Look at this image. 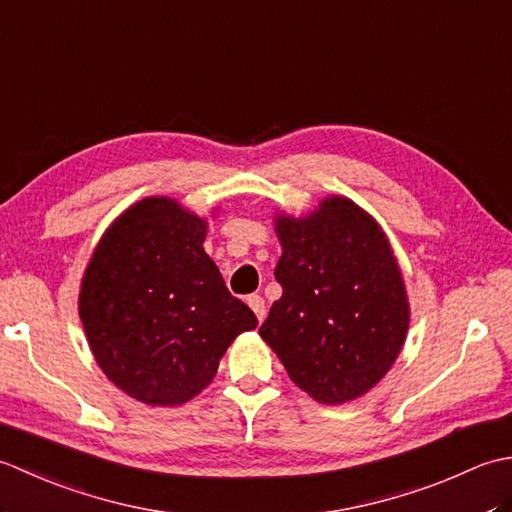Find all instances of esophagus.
Wrapping results in <instances>:
<instances>
[{
  "mask_svg": "<svg viewBox=\"0 0 512 512\" xmlns=\"http://www.w3.org/2000/svg\"><path fill=\"white\" fill-rule=\"evenodd\" d=\"M248 306H250V310H253V312L257 314L259 321H264V317H266V303H264L262 297H259V295H250V297H248Z\"/></svg>",
  "mask_w": 512,
  "mask_h": 512,
  "instance_id": "esophagus-1",
  "label": "esophagus"
}]
</instances>
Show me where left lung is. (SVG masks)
<instances>
[{"label":"left lung","instance_id":"obj_1","mask_svg":"<svg viewBox=\"0 0 512 512\" xmlns=\"http://www.w3.org/2000/svg\"><path fill=\"white\" fill-rule=\"evenodd\" d=\"M284 295L259 336L299 389L343 405L376 387L407 341L405 277L383 228L343 195L306 215L275 213Z\"/></svg>","mask_w":512,"mask_h":512}]
</instances>
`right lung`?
<instances>
[{"mask_svg": "<svg viewBox=\"0 0 512 512\" xmlns=\"http://www.w3.org/2000/svg\"><path fill=\"white\" fill-rule=\"evenodd\" d=\"M206 231V217L149 195L107 226L81 279L79 317L96 363L151 407L198 396L228 345L257 328L206 255Z\"/></svg>", "mask_w": 512, "mask_h": 512, "instance_id": "obj_1", "label": "right lung"}]
</instances>
